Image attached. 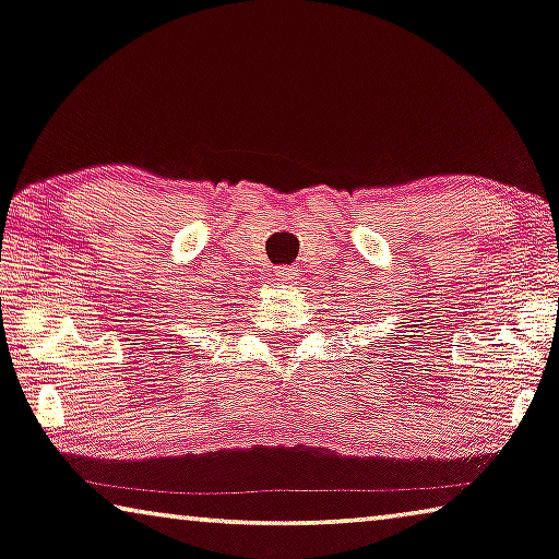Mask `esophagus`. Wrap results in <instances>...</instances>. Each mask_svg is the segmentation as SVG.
<instances>
[{
	"label": "esophagus",
	"instance_id": "34e87169",
	"mask_svg": "<svg viewBox=\"0 0 559 559\" xmlns=\"http://www.w3.org/2000/svg\"><path fill=\"white\" fill-rule=\"evenodd\" d=\"M276 278L278 281H290V278H296V273H294V269H278Z\"/></svg>",
	"mask_w": 559,
	"mask_h": 559
}]
</instances>
